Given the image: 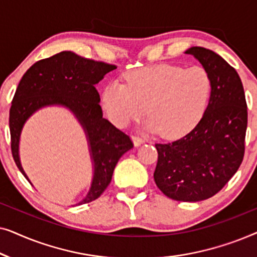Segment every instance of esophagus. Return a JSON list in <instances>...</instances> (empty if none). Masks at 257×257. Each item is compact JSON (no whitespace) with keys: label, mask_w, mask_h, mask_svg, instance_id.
<instances>
[{"label":"esophagus","mask_w":257,"mask_h":257,"mask_svg":"<svg viewBox=\"0 0 257 257\" xmlns=\"http://www.w3.org/2000/svg\"><path fill=\"white\" fill-rule=\"evenodd\" d=\"M132 140H133V144H135V146H139L142 145L143 143H145V139L139 136H132Z\"/></svg>","instance_id":"34e87169"}]
</instances>
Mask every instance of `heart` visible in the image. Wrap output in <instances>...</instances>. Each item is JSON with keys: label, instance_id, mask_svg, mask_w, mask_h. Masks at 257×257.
<instances>
[{"label": "heart", "instance_id": "1", "mask_svg": "<svg viewBox=\"0 0 257 257\" xmlns=\"http://www.w3.org/2000/svg\"><path fill=\"white\" fill-rule=\"evenodd\" d=\"M126 84L111 82L101 92V104L107 117L118 127L150 115L146 127L160 131L166 138H178L191 132L208 106L212 79L200 65H154L133 70L125 75Z\"/></svg>", "mask_w": 257, "mask_h": 257}]
</instances>
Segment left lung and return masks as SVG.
<instances>
[{
    "instance_id": "left-lung-1",
    "label": "left lung",
    "mask_w": 257,
    "mask_h": 257,
    "mask_svg": "<svg viewBox=\"0 0 257 257\" xmlns=\"http://www.w3.org/2000/svg\"><path fill=\"white\" fill-rule=\"evenodd\" d=\"M193 55L208 71L212 92L199 124L182 138L156 144L154 181L177 201L212 198L236 173L244 156L248 112L241 78L233 66L212 50L192 47Z\"/></svg>"
}]
</instances>
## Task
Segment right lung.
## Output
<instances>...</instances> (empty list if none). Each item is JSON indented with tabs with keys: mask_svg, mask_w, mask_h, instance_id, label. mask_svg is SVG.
I'll use <instances>...</instances> for the list:
<instances>
[{
	"mask_svg": "<svg viewBox=\"0 0 257 257\" xmlns=\"http://www.w3.org/2000/svg\"><path fill=\"white\" fill-rule=\"evenodd\" d=\"M117 66L62 51L31 65L20 80L9 112L12 153L24 173L19 156L20 137L24 122L34 112L49 105L68 107L82 124L89 140L93 161V179L87 195L78 205L99 198L108 184L118 160L133 143L124 132L103 118L100 97L94 85ZM29 180V179H28Z\"/></svg>",
	"mask_w": 257,
	"mask_h": 257,
	"instance_id": "add662e5",
	"label": "right lung"
}]
</instances>
